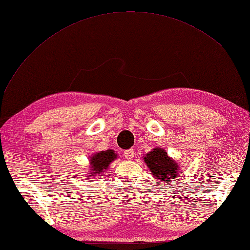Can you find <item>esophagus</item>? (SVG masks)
<instances>
[{
	"label": "esophagus",
	"instance_id": "34e87169",
	"mask_svg": "<svg viewBox=\"0 0 250 250\" xmlns=\"http://www.w3.org/2000/svg\"><path fill=\"white\" fill-rule=\"evenodd\" d=\"M124 156L127 158V160H131L134 156V150L133 149H128L124 151Z\"/></svg>",
	"mask_w": 250,
	"mask_h": 250
}]
</instances>
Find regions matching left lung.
I'll list each match as a JSON object with an SVG mask.
<instances>
[{"mask_svg": "<svg viewBox=\"0 0 250 250\" xmlns=\"http://www.w3.org/2000/svg\"><path fill=\"white\" fill-rule=\"evenodd\" d=\"M144 161L147 164L152 175L157 179L173 181L178 177V166L170 158L164 149L154 148L151 152L146 154Z\"/></svg>", "mask_w": 250, "mask_h": 250, "instance_id": "obj_1", "label": "left lung"}]
</instances>
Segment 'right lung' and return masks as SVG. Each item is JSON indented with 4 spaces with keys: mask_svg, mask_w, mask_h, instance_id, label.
Returning a JSON list of instances; mask_svg holds the SVG:
<instances>
[{
    "mask_svg": "<svg viewBox=\"0 0 250 250\" xmlns=\"http://www.w3.org/2000/svg\"><path fill=\"white\" fill-rule=\"evenodd\" d=\"M117 158V154L115 153L113 150H106V151H101V152L96 153L92 158H90V167H92L93 173L92 175L94 176L97 174H100L104 172L108 168L109 164Z\"/></svg>",
    "mask_w": 250,
    "mask_h": 250,
    "instance_id": "obj_1",
    "label": "right lung"
}]
</instances>
